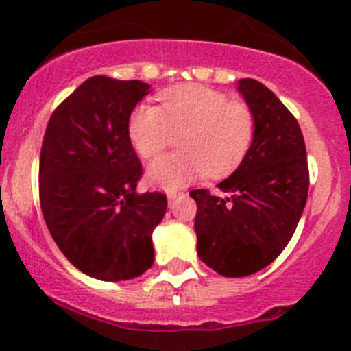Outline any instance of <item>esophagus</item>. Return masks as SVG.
I'll return each instance as SVG.
<instances>
[{
    "label": "esophagus",
    "mask_w": 351,
    "mask_h": 351,
    "mask_svg": "<svg viewBox=\"0 0 351 351\" xmlns=\"http://www.w3.org/2000/svg\"><path fill=\"white\" fill-rule=\"evenodd\" d=\"M180 197H183V192H169L168 193V205L171 207V205H175V202L178 200Z\"/></svg>",
    "instance_id": "34e87169"
}]
</instances>
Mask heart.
Instances as JSON below:
<instances>
[{"label":"heart","instance_id":"1","mask_svg":"<svg viewBox=\"0 0 351 351\" xmlns=\"http://www.w3.org/2000/svg\"><path fill=\"white\" fill-rule=\"evenodd\" d=\"M129 141L143 159H154L178 136V154L158 159L147 180L175 190L208 175L221 178L238 168L256 134L253 110L243 101L200 84L168 90L161 105L141 104L127 123Z\"/></svg>","mask_w":351,"mask_h":351}]
</instances>
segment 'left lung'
Here are the masks:
<instances>
[{
	"mask_svg": "<svg viewBox=\"0 0 351 351\" xmlns=\"http://www.w3.org/2000/svg\"><path fill=\"white\" fill-rule=\"evenodd\" d=\"M239 93L253 110L256 134L241 165L219 183L226 197L192 190L197 253L224 277H246L284 251L309 192L306 143L295 117L263 83L244 77Z\"/></svg>",
	"mask_w": 351,
	"mask_h": 351,
	"instance_id": "left-lung-1",
	"label": "left lung"
}]
</instances>
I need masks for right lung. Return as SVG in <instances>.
Returning a JSON list of instances; mask_svg holds the SVG:
<instances>
[{"label":"right lung","instance_id":"add662e5","mask_svg":"<svg viewBox=\"0 0 351 351\" xmlns=\"http://www.w3.org/2000/svg\"><path fill=\"white\" fill-rule=\"evenodd\" d=\"M149 88L93 76L54 110L45 129L38 166L45 224L67 260L98 280H129L153 267L151 234L168 202L161 192H136L143 165L127 134Z\"/></svg>","mask_w":351,"mask_h":351}]
</instances>
